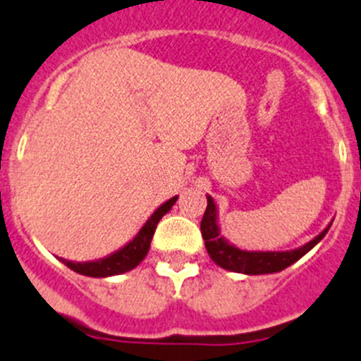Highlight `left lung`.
<instances>
[{"mask_svg": "<svg viewBox=\"0 0 361 361\" xmlns=\"http://www.w3.org/2000/svg\"><path fill=\"white\" fill-rule=\"evenodd\" d=\"M207 197V207L204 213L201 221V232L204 239V246H206L207 255L211 260L221 269L231 272H239V274H248V276H258V274H272V272H279L283 269L290 267L297 260H300L307 251H311L325 238L329 232L330 221L326 228H323L314 239L305 243L304 246L295 250L286 251H250L238 248L232 245L228 239L221 235L220 225H218V207L214 199L211 195Z\"/></svg>", "mask_w": 361, "mask_h": 361, "instance_id": "1", "label": "left lung"}]
</instances>
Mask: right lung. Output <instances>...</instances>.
<instances>
[{
  "label": "right lung",
  "mask_w": 361,
  "mask_h": 361,
  "mask_svg": "<svg viewBox=\"0 0 361 361\" xmlns=\"http://www.w3.org/2000/svg\"><path fill=\"white\" fill-rule=\"evenodd\" d=\"M176 201L178 195H174L169 201L160 204L157 209L150 214V218L145 221V225L140 228V232H137L127 245H123L122 248L113 251L108 257L89 262H73L66 260V258H61V262H63L64 265H68L71 271L83 276H90V278H110V276L123 274V272L133 271V269L137 267V265L143 262V258L147 257L148 250H150L152 238H154L155 228H157L160 218L166 213H169V209L174 206Z\"/></svg>",
  "instance_id": "add662e5"
}]
</instances>
